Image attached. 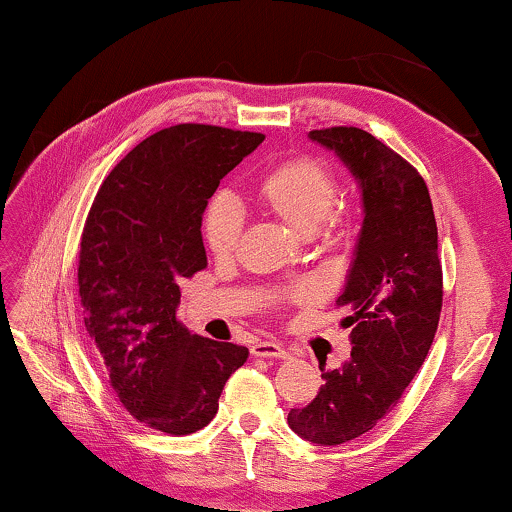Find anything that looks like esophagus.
<instances>
[{
	"instance_id": "obj_1",
	"label": "esophagus",
	"mask_w": 512,
	"mask_h": 512,
	"mask_svg": "<svg viewBox=\"0 0 512 512\" xmlns=\"http://www.w3.org/2000/svg\"><path fill=\"white\" fill-rule=\"evenodd\" d=\"M251 354L258 356V359H286L289 352L282 345H277V342H256V345H251Z\"/></svg>"
}]
</instances>
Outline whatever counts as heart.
Instances as JSON below:
<instances>
[{"mask_svg":"<svg viewBox=\"0 0 512 512\" xmlns=\"http://www.w3.org/2000/svg\"><path fill=\"white\" fill-rule=\"evenodd\" d=\"M256 205L277 219L293 235L310 237L319 228L335 226L333 207L338 200V184L333 174L314 158H291L277 163L258 179L254 186ZM240 214L226 200L209 202L202 235L207 249L216 258L226 261L233 256L240 237ZM298 298H305L307 291H296Z\"/></svg>","mask_w":512,"mask_h":512,"instance_id":"obj_1","label":"heart"}]
</instances>
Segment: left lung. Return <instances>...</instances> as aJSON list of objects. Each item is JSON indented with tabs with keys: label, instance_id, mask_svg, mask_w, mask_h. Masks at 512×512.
Masks as SVG:
<instances>
[{
	"label": "left lung",
	"instance_id": "8db88e82",
	"mask_svg": "<svg viewBox=\"0 0 512 512\" xmlns=\"http://www.w3.org/2000/svg\"><path fill=\"white\" fill-rule=\"evenodd\" d=\"M361 191V230L338 307L352 328L340 368L319 363V394L289 412L314 445H342L373 429L398 403L429 354L443 307V270L429 188L410 163L359 128L312 130Z\"/></svg>",
	"mask_w": 512,
	"mask_h": 512
}]
</instances>
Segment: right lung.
<instances>
[{
	"label": "right lung",
	"mask_w": 512,
	"mask_h": 512,
	"mask_svg": "<svg viewBox=\"0 0 512 512\" xmlns=\"http://www.w3.org/2000/svg\"><path fill=\"white\" fill-rule=\"evenodd\" d=\"M263 135L172 125L139 142L104 179L81 237L83 324L125 410L186 436L212 422L249 349L193 335L179 284L207 268L202 214L219 181Z\"/></svg>",
	"instance_id": "add662e5"
}]
</instances>
